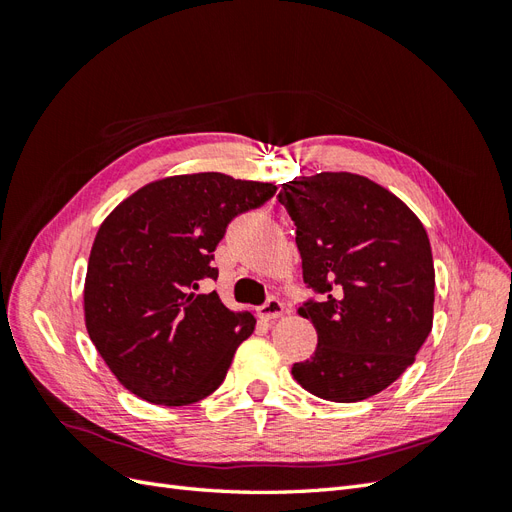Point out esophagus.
<instances>
[{"mask_svg": "<svg viewBox=\"0 0 512 512\" xmlns=\"http://www.w3.org/2000/svg\"><path fill=\"white\" fill-rule=\"evenodd\" d=\"M258 316L262 318V320H273V318H280L282 314H284V303L280 301V299H275V297H269L265 303H262L258 309Z\"/></svg>", "mask_w": 512, "mask_h": 512, "instance_id": "esophagus-1", "label": "esophagus"}]
</instances>
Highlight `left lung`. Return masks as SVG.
I'll return each instance as SVG.
<instances>
[{
	"label": "left lung",
	"instance_id": "1",
	"mask_svg": "<svg viewBox=\"0 0 512 512\" xmlns=\"http://www.w3.org/2000/svg\"><path fill=\"white\" fill-rule=\"evenodd\" d=\"M303 282L320 294L299 314L318 333L292 376L320 399L352 404L414 363L433 324V258L421 220L367 177L318 173L282 183Z\"/></svg>",
	"mask_w": 512,
	"mask_h": 512
}]
</instances>
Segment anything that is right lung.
I'll return each instance as SVG.
<instances>
[{"label":"right lung","mask_w":512,"mask_h":512,"mask_svg":"<svg viewBox=\"0 0 512 512\" xmlns=\"http://www.w3.org/2000/svg\"><path fill=\"white\" fill-rule=\"evenodd\" d=\"M273 183L196 173L153 181L102 222L85 277V324L96 350L130 393L188 406L224 382L254 331L218 292L213 252L237 215L275 194Z\"/></svg>","instance_id":"right-lung-1"}]
</instances>
